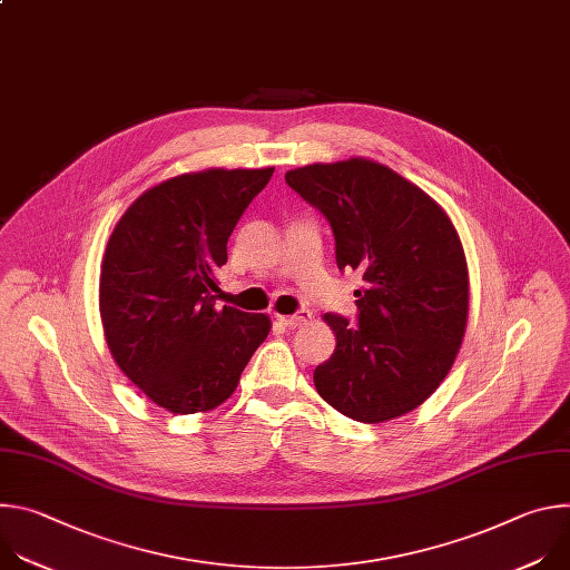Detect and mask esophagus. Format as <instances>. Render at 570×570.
Segmentation results:
<instances>
[{
    "instance_id": "esophagus-1",
    "label": "esophagus",
    "mask_w": 570,
    "mask_h": 570,
    "mask_svg": "<svg viewBox=\"0 0 570 570\" xmlns=\"http://www.w3.org/2000/svg\"><path fill=\"white\" fill-rule=\"evenodd\" d=\"M277 320L284 324V327L297 330V327H304V324L311 320V313H308V311H299V313H295V315H279Z\"/></svg>"
}]
</instances>
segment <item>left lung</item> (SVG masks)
Segmentation results:
<instances>
[{
  "mask_svg": "<svg viewBox=\"0 0 570 570\" xmlns=\"http://www.w3.org/2000/svg\"><path fill=\"white\" fill-rule=\"evenodd\" d=\"M286 185L330 220L338 268L365 282L356 324L324 315L336 350L313 372L317 394L363 424L415 411L449 374L466 330L469 273L453 223L365 157L293 169Z\"/></svg>",
  "mask_w": 570,
  "mask_h": 570,
  "instance_id": "obj_1",
  "label": "left lung"
}]
</instances>
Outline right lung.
<instances>
[{
	"instance_id": "obj_1",
	"label": "right lung",
	"mask_w": 570,
	"mask_h": 570,
	"mask_svg": "<svg viewBox=\"0 0 570 570\" xmlns=\"http://www.w3.org/2000/svg\"><path fill=\"white\" fill-rule=\"evenodd\" d=\"M268 169H207L144 191L106 248L99 308L121 372L178 415L220 405L271 332V317L216 306L227 238Z\"/></svg>"
}]
</instances>
